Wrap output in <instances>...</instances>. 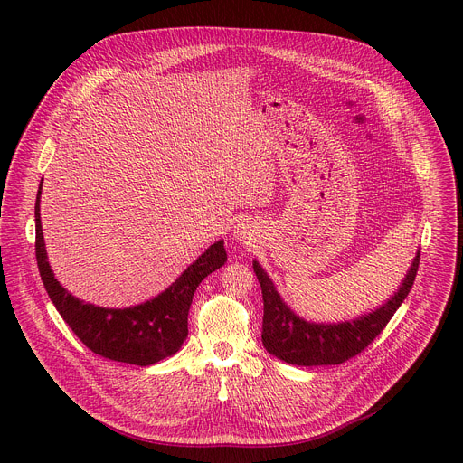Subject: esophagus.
<instances>
[{"mask_svg": "<svg viewBox=\"0 0 463 463\" xmlns=\"http://www.w3.org/2000/svg\"><path fill=\"white\" fill-rule=\"evenodd\" d=\"M237 237H239V239H250V232L246 230V226H244V224L237 228Z\"/></svg>", "mask_w": 463, "mask_h": 463, "instance_id": "esophagus-1", "label": "esophagus"}]
</instances>
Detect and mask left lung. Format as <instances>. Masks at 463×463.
Instances as JSON below:
<instances>
[{
	"mask_svg": "<svg viewBox=\"0 0 463 463\" xmlns=\"http://www.w3.org/2000/svg\"><path fill=\"white\" fill-rule=\"evenodd\" d=\"M420 266V250L405 275L400 290L380 308L345 323H308L296 316L277 294L268 273L253 260V271L260 283L264 316H262V345L264 348L290 364L316 366L339 364L357 355L371 345L391 317L409 296Z\"/></svg>",
	"mask_w": 463,
	"mask_h": 463,
	"instance_id": "1",
	"label": "left lung"
}]
</instances>
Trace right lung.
Returning a JSON list of instances; mask_svg holds the SVG:
<instances>
[{
  "instance_id": "obj_1",
  "label": "right lung",
  "mask_w": 463,
  "mask_h": 463,
  "mask_svg": "<svg viewBox=\"0 0 463 463\" xmlns=\"http://www.w3.org/2000/svg\"><path fill=\"white\" fill-rule=\"evenodd\" d=\"M40 195L42 184L34 206L38 269L51 301L78 339L106 359L140 366L158 363L178 352L188 337V314L197 287L228 259L224 241L212 244L156 298L129 308H102L76 299L54 279L42 232Z\"/></svg>"
}]
</instances>
